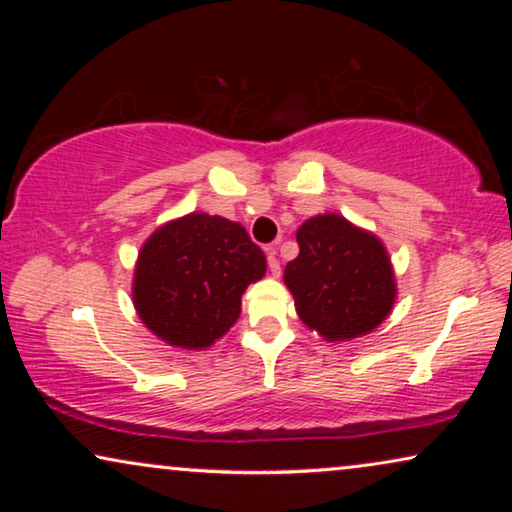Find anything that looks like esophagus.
Listing matches in <instances>:
<instances>
[{
    "mask_svg": "<svg viewBox=\"0 0 512 512\" xmlns=\"http://www.w3.org/2000/svg\"><path fill=\"white\" fill-rule=\"evenodd\" d=\"M268 268L272 275H279L282 272V265H279V258H277V247H268Z\"/></svg>",
    "mask_w": 512,
    "mask_h": 512,
    "instance_id": "34e87169",
    "label": "esophagus"
}]
</instances>
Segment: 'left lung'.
Returning a JSON list of instances; mask_svg holds the SVG:
<instances>
[{
	"label": "left lung",
	"instance_id": "1",
	"mask_svg": "<svg viewBox=\"0 0 512 512\" xmlns=\"http://www.w3.org/2000/svg\"><path fill=\"white\" fill-rule=\"evenodd\" d=\"M300 254L284 282L298 317L326 340H352L380 326L396 298L387 251L375 235L338 214L307 219L296 233Z\"/></svg>",
	"mask_w": 512,
	"mask_h": 512
}]
</instances>
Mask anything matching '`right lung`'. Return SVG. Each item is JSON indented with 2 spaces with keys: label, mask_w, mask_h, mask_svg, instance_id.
<instances>
[{
  "label": "right lung",
  "mask_w": 512,
  "mask_h": 512,
  "mask_svg": "<svg viewBox=\"0 0 512 512\" xmlns=\"http://www.w3.org/2000/svg\"><path fill=\"white\" fill-rule=\"evenodd\" d=\"M265 275V256L240 223L188 214L158 228L139 251L137 314L174 347L202 349L242 310V293Z\"/></svg>",
  "instance_id": "obj_1"
}]
</instances>
